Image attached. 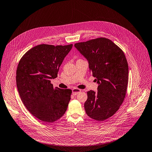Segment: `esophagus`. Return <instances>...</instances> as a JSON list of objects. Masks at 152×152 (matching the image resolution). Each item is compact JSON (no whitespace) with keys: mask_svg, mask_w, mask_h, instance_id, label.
<instances>
[{"mask_svg":"<svg viewBox=\"0 0 152 152\" xmlns=\"http://www.w3.org/2000/svg\"><path fill=\"white\" fill-rule=\"evenodd\" d=\"M72 95H76L81 92V89H77V88H73L72 89Z\"/></svg>","mask_w":152,"mask_h":152,"instance_id":"obj_1","label":"esophagus"}]
</instances>
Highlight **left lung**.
<instances>
[{"instance_id":"left-lung-1","label":"left lung","mask_w":152,"mask_h":152,"mask_svg":"<svg viewBox=\"0 0 152 152\" xmlns=\"http://www.w3.org/2000/svg\"><path fill=\"white\" fill-rule=\"evenodd\" d=\"M75 48L87 60L98 84L97 92H87V115L102 121L114 115L123 103L128 80V65L123 50L110 39L99 38L77 43Z\"/></svg>"}]
</instances>
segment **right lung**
<instances>
[{"label": "right lung", "mask_w": 152, "mask_h": 152, "mask_svg": "<svg viewBox=\"0 0 152 152\" xmlns=\"http://www.w3.org/2000/svg\"><path fill=\"white\" fill-rule=\"evenodd\" d=\"M72 45L42 44L27 52L19 61L16 84L21 99L34 117L46 123L60 118L67 110L72 91L54 88L51 80L57 77L63 60Z\"/></svg>", "instance_id": "right-lung-1"}]
</instances>
